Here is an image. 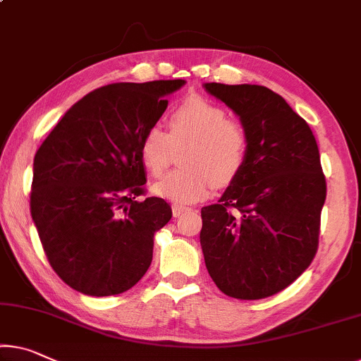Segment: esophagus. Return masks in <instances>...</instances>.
Listing matches in <instances>:
<instances>
[{"mask_svg":"<svg viewBox=\"0 0 361 361\" xmlns=\"http://www.w3.org/2000/svg\"><path fill=\"white\" fill-rule=\"evenodd\" d=\"M188 209L187 208H184V207H177V204H174L173 207V214H174V218H180L182 214L184 213H187Z\"/></svg>","mask_w":361,"mask_h":361,"instance_id":"1","label":"esophagus"}]
</instances>
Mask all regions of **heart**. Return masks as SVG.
<instances>
[{"label":"heart","mask_w":361,"mask_h":361,"mask_svg":"<svg viewBox=\"0 0 361 361\" xmlns=\"http://www.w3.org/2000/svg\"><path fill=\"white\" fill-rule=\"evenodd\" d=\"M184 143V168L152 187L154 195L174 204L185 207L207 198L214 184L229 185L247 161V130L237 121L227 119L226 109L207 98H185L171 113L169 132L158 124L148 127L140 142L145 169L154 177L161 176L173 157V145Z\"/></svg>","instance_id":"heart-1"}]
</instances>
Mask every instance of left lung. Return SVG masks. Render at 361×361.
I'll use <instances>...</instances> for the list:
<instances>
[{"instance_id":"left-lung-1","label":"left lung","mask_w":361,"mask_h":361,"mask_svg":"<svg viewBox=\"0 0 361 361\" xmlns=\"http://www.w3.org/2000/svg\"><path fill=\"white\" fill-rule=\"evenodd\" d=\"M240 119L248 154L216 204L202 208L200 243L226 295L258 300L284 290L313 262L326 179L310 126L263 85L203 84Z\"/></svg>"}]
</instances>
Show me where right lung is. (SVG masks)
I'll use <instances>...</instances> for the list:
<instances>
[{
  "label": "right lung",
  "instance_id": "add662e5",
  "mask_svg": "<svg viewBox=\"0 0 361 361\" xmlns=\"http://www.w3.org/2000/svg\"><path fill=\"white\" fill-rule=\"evenodd\" d=\"M185 80L119 82L66 111L33 158L30 213L56 274L77 292L118 295L152 264L153 238L173 209L137 200L147 171L140 142Z\"/></svg>",
  "mask_w": 361,
  "mask_h": 361
}]
</instances>
